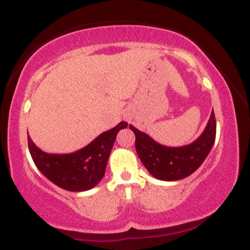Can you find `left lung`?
Segmentation results:
<instances>
[{
  "label": "left lung",
  "mask_w": 250,
  "mask_h": 250,
  "mask_svg": "<svg viewBox=\"0 0 250 250\" xmlns=\"http://www.w3.org/2000/svg\"><path fill=\"white\" fill-rule=\"evenodd\" d=\"M129 128L135 134V148L143 166L154 177L163 181L181 180L193 174L206 160L216 136L214 111L202 135L183 147H166L133 125Z\"/></svg>",
  "instance_id": "obj_1"
}]
</instances>
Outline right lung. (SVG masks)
<instances>
[{"instance_id":"1","label":"right lung","mask_w":250,"mask_h":250,"mask_svg":"<svg viewBox=\"0 0 250 250\" xmlns=\"http://www.w3.org/2000/svg\"><path fill=\"white\" fill-rule=\"evenodd\" d=\"M128 125L121 122L97 136L87 147L71 154H47L37 148L28 135V147L40 171L65 190L84 191L102 180L116 135Z\"/></svg>"}]
</instances>
